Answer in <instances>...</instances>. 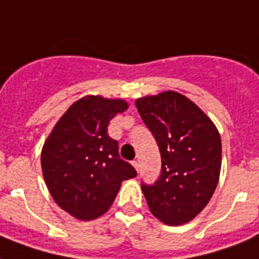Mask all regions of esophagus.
Segmentation results:
<instances>
[{"label":"esophagus","mask_w":259,"mask_h":259,"mask_svg":"<svg viewBox=\"0 0 259 259\" xmlns=\"http://www.w3.org/2000/svg\"><path fill=\"white\" fill-rule=\"evenodd\" d=\"M132 165H133L134 168H136V170H137V172H140V162H138L137 160H134V161L132 162Z\"/></svg>","instance_id":"1"}]
</instances>
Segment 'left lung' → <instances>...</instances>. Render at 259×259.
<instances>
[{"instance_id": "left-lung-1", "label": "left lung", "mask_w": 259, "mask_h": 259, "mask_svg": "<svg viewBox=\"0 0 259 259\" xmlns=\"http://www.w3.org/2000/svg\"><path fill=\"white\" fill-rule=\"evenodd\" d=\"M136 106L161 153V175L141 184L150 212L168 226L192 221L208 204L222 166L217 126L191 99L176 91L138 98Z\"/></svg>"}]
</instances>
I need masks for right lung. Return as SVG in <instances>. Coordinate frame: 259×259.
Returning a JSON list of instances; mask_svg holds the SVG:
<instances>
[{
    "mask_svg": "<svg viewBox=\"0 0 259 259\" xmlns=\"http://www.w3.org/2000/svg\"><path fill=\"white\" fill-rule=\"evenodd\" d=\"M129 107L119 98L86 95L68 107L44 142L41 169L55 203L79 221L107 212L123 180L137 176L107 126Z\"/></svg>",
    "mask_w": 259,
    "mask_h": 259,
    "instance_id": "add662e5",
    "label": "right lung"
}]
</instances>
